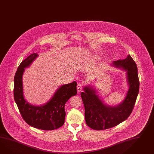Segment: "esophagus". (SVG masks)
I'll use <instances>...</instances> for the list:
<instances>
[{
    "label": "esophagus",
    "mask_w": 154,
    "mask_h": 154,
    "mask_svg": "<svg viewBox=\"0 0 154 154\" xmlns=\"http://www.w3.org/2000/svg\"><path fill=\"white\" fill-rule=\"evenodd\" d=\"M77 89L79 92H81L82 89V85L81 83H78L77 85Z\"/></svg>",
    "instance_id": "34e87169"
}]
</instances>
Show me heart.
<instances>
[{"label":"heart","instance_id":"obj_1","mask_svg":"<svg viewBox=\"0 0 154 154\" xmlns=\"http://www.w3.org/2000/svg\"><path fill=\"white\" fill-rule=\"evenodd\" d=\"M96 57L97 58H98V56H96Z\"/></svg>","mask_w":154,"mask_h":154}]
</instances>
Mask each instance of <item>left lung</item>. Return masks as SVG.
I'll use <instances>...</instances> for the list:
<instances>
[{
    "mask_svg": "<svg viewBox=\"0 0 154 154\" xmlns=\"http://www.w3.org/2000/svg\"><path fill=\"white\" fill-rule=\"evenodd\" d=\"M111 65L126 72L128 88L123 101L111 106L105 103L92 85L84 87L81 96L85 106L86 123L94 130L113 128L126 120L131 113L139 94L137 68L130 55L124 60L113 61Z\"/></svg>",
    "mask_w": 154,
    "mask_h": 154,
    "instance_id": "left-lung-1",
    "label": "left lung"
}]
</instances>
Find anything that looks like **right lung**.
<instances>
[{
  "label": "right lung",
  "mask_w": 154,
  "mask_h": 154,
  "mask_svg": "<svg viewBox=\"0 0 154 154\" xmlns=\"http://www.w3.org/2000/svg\"><path fill=\"white\" fill-rule=\"evenodd\" d=\"M38 57L34 53L23 60L18 67L14 79V97L23 119L30 126L43 130H53L61 127L66 116L64 106L68 100L77 94V82L63 85L52 98L44 105L31 104L24 98L23 75L25 68L29 67Z\"/></svg>",
  "instance_id": "add662e5"
}]
</instances>
